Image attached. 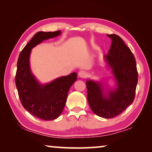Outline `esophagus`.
Wrapping results in <instances>:
<instances>
[{
    "label": "esophagus",
    "mask_w": 152,
    "mask_h": 152,
    "mask_svg": "<svg viewBox=\"0 0 152 152\" xmlns=\"http://www.w3.org/2000/svg\"><path fill=\"white\" fill-rule=\"evenodd\" d=\"M86 73L85 71L81 70L78 72V76L79 77H80V78H84V77L86 76Z\"/></svg>",
    "instance_id": "1"
}]
</instances>
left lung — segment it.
Returning <instances> with one entry per match:
<instances>
[{
    "mask_svg": "<svg viewBox=\"0 0 152 152\" xmlns=\"http://www.w3.org/2000/svg\"><path fill=\"white\" fill-rule=\"evenodd\" d=\"M111 45L104 59L117 81L114 90L104 91L101 82L86 80L87 99L92 111L103 118H114L134 101L138 73L134 56L119 36L107 35Z\"/></svg>",
    "mask_w": 152,
    "mask_h": 152,
    "instance_id": "8db88e82",
    "label": "left lung"
}]
</instances>
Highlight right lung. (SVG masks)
Wrapping results in <instances>:
<instances>
[{"mask_svg":"<svg viewBox=\"0 0 152 152\" xmlns=\"http://www.w3.org/2000/svg\"><path fill=\"white\" fill-rule=\"evenodd\" d=\"M60 34V31L35 33L20 51L17 61L15 84L21 104L31 114L45 121L56 119L61 115L69 89L77 80V74L74 72L50 83L40 84L31 71L30 53L31 49L43 40Z\"/></svg>","mask_w":152,"mask_h":152,"instance_id":"add662e5","label":"right lung"}]
</instances>
